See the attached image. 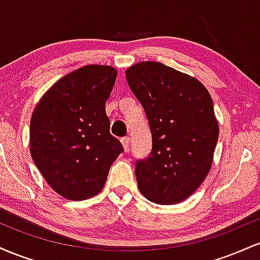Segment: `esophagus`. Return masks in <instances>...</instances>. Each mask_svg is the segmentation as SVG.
Instances as JSON below:
<instances>
[{"label": "esophagus", "mask_w": 260, "mask_h": 260, "mask_svg": "<svg viewBox=\"0 0 260 260\" xmlns=\"http://www.w3.org/2000/svg\"><path fill=\"white\" fill-rule=\"evenodd\" d=\"M121 142H122V145H123V148H124V151L129 150V138H128V137H123V138L121 139Z\"/></svg>", "instance_id": "esophagus-1"}]
</instances>
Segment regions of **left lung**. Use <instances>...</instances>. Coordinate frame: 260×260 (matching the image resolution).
<instances>
[{
	"instance_id": "8db88e82",
	"label": "left lung",
	"mask_w": 260,
	"mask_h": 260,
	"mask_svg": "<svg viewBox=\"0 0 260 260\" xmlns=\"http://www.w3.org/2000/svg\"><path fill=\"white\" fill-rule=\"evenodd\" d=\"M126 77L153 140L149 156L136 162L140 193L156 204H177L201 186L213 164L219 138L213 100L198 79L160 62H139Z\"/></svg>"
}]
</instances>
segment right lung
<instances>
[{"instance_id": "1", "label": "right lung", "mask_w": 260, "mask_h": 260, "mask_svg": "<svg viewBox=\"0 0 260 260\" xmlns=\"http://www.w3.org/2000/svg\"><path fill=\"white\" fill-rule=\"evenodd\" d=\"M116 77L110 66H84L57 80L32 111L31 157L50 187L66 199L96 196L123 151L110 134L105 110Z\"/></svg>"}]
</instances>
